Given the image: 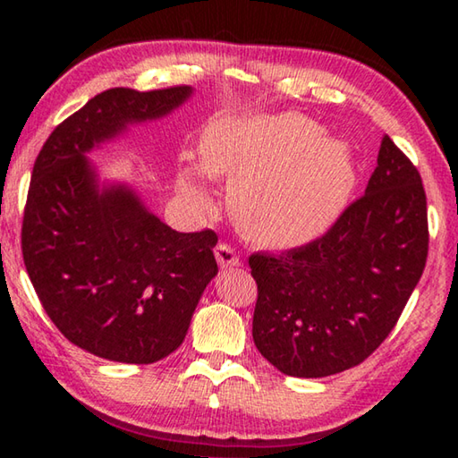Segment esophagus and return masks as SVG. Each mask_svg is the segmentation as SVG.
<instances>
[{
    "label": "esophagus",
    "instance_id": "esophagus-1",
    "mask_svg": "<svg viewBox=\"0 0 458 458\" xmlns=\"http://www.w3.org/2000/svg\"><path fill=\"white\" fill-rule=\"evenodd\" d=\"M216 260H218V265L222 268H234L240 265V257L236 254L234 248L224 242L216 246Z\"/></svg>",
    "mask_w": 458,
    "mask_h": 458
}]
</instances>
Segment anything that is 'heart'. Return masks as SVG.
Here are the masks:
<instances>
[{
    "mask_svg": "<svg viewBox=\"0 0 458 458\" xmlns=\"http://www.w3.org/2000/svg\"><path fill=\"white\" fill-rule=\"evenodd\" d=\"M201 165L232 175L228 204L260 246L294 248L325 234L355 188L352 147L301 113L212 121L199 137Z\"/></svg>",
    "mask_w": 458,
    "mask_h": 458,
    "instance_id": "heart-1",
    "label": "heart"
}]
</instances>
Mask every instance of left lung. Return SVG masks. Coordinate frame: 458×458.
I'll use <instances>...</instances> for the list:
<instances>
[{"label": "left lung", "instance_id": "1", "mask_svg": "<svg viewBox=\"0 0 458 458\" xmlns=\"http://www.w3.org/2000/svg\"><path fill=\"white\" fill-rule=\"evenodd\" d=\"M426 254L420 174L386 135L366 193L327 234L248 259L259 284L254 345L294 377L358 366L394 329L420 281Z\"/></svg>", "mask_w": 458, "mask_h": 458}]
</instances>
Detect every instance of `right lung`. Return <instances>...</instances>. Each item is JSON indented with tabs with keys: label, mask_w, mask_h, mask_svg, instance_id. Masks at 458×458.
Here are the masks:
<instances>
[{
	"label": "right lung",
	"mask_w": 458,
	"mask_h": 458,
	"mask_svg": "<svg viewBox=\"0 0 458 458\" xmlns=\"http://www.w3.org/2000/svg\"><path fill=\"white\" fill-rule=\"evenodd\" d=\"M191 95V87L100 92L52 131L34 164L21 226L28 276L62 335L103 360L167 358L218 275L212 230H172L131 185L100 183L89 159Z\"/></svg>",
	"instance_id": "1"
}]
</instances>
